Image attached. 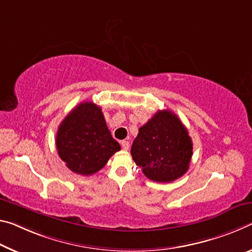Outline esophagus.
I'll return each mask as SVG.
<instances>
[{
	"label": "esophagus",
	"instance_id": "esophagus-1",
	"mask_svg": "<svg viewBox=\"0 0 252 252\" xmlns=\"http://www.w3.org/2000/svg\"><path fill=\"white\" fill-rule=\"evenodd\" d=\"M121 146H122V148L125 150H127L130 148V143H129V141H126V140H123V141H121Z\"/></svg>",
	"mask_w": 252,
	"mask_h": 252
}]
</instances>
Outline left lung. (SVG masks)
<instances>
[{
    "instance_id": "obj_1",
    "label": "left lung",
    "mask_w": 252,
    "mask_h": 252,
    "mask_svg": "<svg viewBox=\"0 0 252 252\" xmlns=\"http://www.w3.org/2000/svg\"><path fill=\"white\" fill-rule=\"evenodd\" d=\"M131 155L147 178L170 183L189 170L193 142L177 115L162 110L139 129Z\"/></svg>"
}]
</instances>
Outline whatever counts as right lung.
I'll return each instance as SVG.
<instances>
[{"label": "right lung", "instance_id": "add662e5", "mask_svg": "<svg viewBox=\"0 0 252 252\" xmlns=\"http://www.w3.org/2000/svg\"><path fill=\"white\" fill-rule=\"evenodd\" d=\"M59 157L75 174L97 173L121 147L112 138L102 109L83 102L63 120L56 135Z\"/></svg>", "mask_w": 252, "mask_h": 252}]
</instances>
